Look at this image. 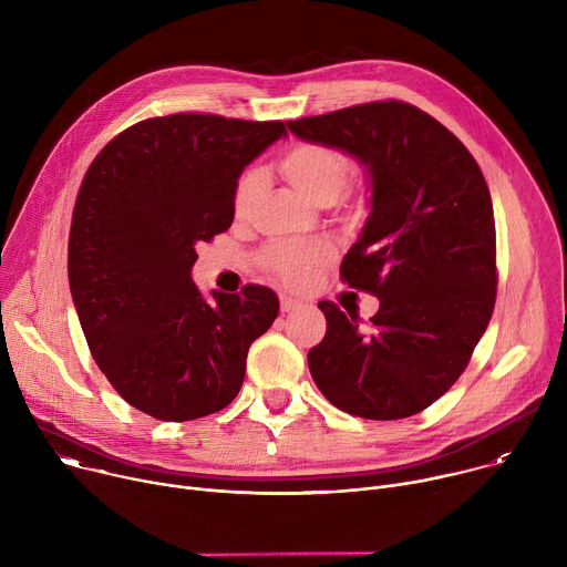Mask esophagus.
Instances as JSON below:
<instances>
[{
	"mask_svg": "<svg viewBox=\"0 0 567 567\" xmlns=\"http://www.w3.org/2000/svg\"><path fill=\"white\" fill-rule=\"evenodd\" d=\"M280 309H282L285 313L296 311V309H300V300H296V298H291V296H280Z\"/></svg>",
	"mask_w": 567,
	"mask_h": 567,
	"instance_id": "obj_1",
	"label": "esophagus"
}]
</instances>
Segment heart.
<instances>
[{
	"mask_svg": "<svg viewBox=\"0 0 567 567\" xmlns=\"http://www.w3.org/2000/svg\"><path fill=\"white\" fill-rule=\"evenodd\" d=\"M285 179L311 204L328 206L332 204L341 188L348 182L350 164L343 152L322 145V143H300L293 145L282 156ZM260 188V173L251 171L239 179L235 190V210L237 215L247 213L256 193ZM330 247L322 241H278L267 254L265 262L274 269L285 282L300 285L309 271L330 258Z\"/></svg>",
	"mask_w": 567,
	"mask_h": 567,
	"instance_id": "1",
	"label": "heart"
}]
</instances>
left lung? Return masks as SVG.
Listing matches in <instances>:
<instances>
[{
  "instance_id": "obj_1",
  "label": "left lung",
  "mask_w": 567,
  "mask_h": 567,
  "mask_svg": "<svg viewBox=\"0 0 567 567\" xmlns=\"http://www.w3.org/2000/svg\"><path fill=\"white\" fill-rule=\"evenodd\" d=\"M307 143L357 158L370 213L341 278L379 298L372 330L318 302L328 332L309 372L337 409L365 420L411 417L466 368L496 302V224L475 158L442 123L399 101L287 123Z\"/></svg>"
}]
</instances>
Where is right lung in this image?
I'll return each instance as SVG.
<instances>
[{"label":"right lung","mask_w":567,"mask_h":567,"mask_svg":"<svg viewBox=\"0 0 567 567\" xmlns=\"http://www.w3.org/2000/svg\"><path fill=\"white\" fill-rule=\"evenodd\" d=\"M287 136L280 121L213 114L147 118L94 158L69 233V287L92 357L150 417L188 422L226 409L251 343L280 311L258 285L193 282L197 245L233 224L237 179Z\"/></svg>","instance_id":"right-lung-1"}]
</instances>
